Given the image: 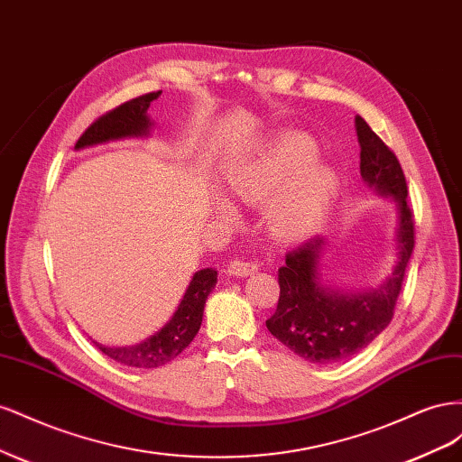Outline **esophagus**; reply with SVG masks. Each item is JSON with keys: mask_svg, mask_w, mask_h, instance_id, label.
<instances>
[{"mask_svg": "<svg viewBox=\"0 0 462 462\" xmlns=\"http://www.w3.org/2000/svg\"><path fill=\"white\" fill-rule=\"evenodd\" d=\"M258 262L253 260H241V258H235L229 262V273L236 275V277H246V275H253L258 272Z\"/></svg>", "mask_w": 462, "mask_h": 462, "instance_id": "34e87169", "label": "esophagus"}]
</instances>
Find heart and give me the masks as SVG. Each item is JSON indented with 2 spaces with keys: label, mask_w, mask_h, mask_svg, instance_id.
<instances>
[{
  "label": "heart",
  "mask_w": 462,
  "mask_h": 462,
  "mask_svg": "<svg viewBox=\"0 0 462 462\" xmlns=\"http://www.w3.org/2000/svg\"><path fill=\"white\" fill-rule=\"evenodd\" d=\"M318 148L309 136L287 133L254 156L236 162L226 175L227 192L243 204H268V229L282 243L309 236L326 217L337 179L312 163Z\"/></svg>",
  "instance_id": "1"
}]
</instances>
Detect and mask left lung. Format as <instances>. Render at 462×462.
I'll use <instances>...</instances> for the list:
<instances>
[{
    "instance_id": "1",
    "label": "left lung",
    "mask_w": 462,
    "mask_h": 462,
    "mask_svg": "<svg viewBox=\"0 0 462 462\" xmlns=\"http://www.w3.org/2000/svg\"><path fill=\"white\" fill-rule=\"evenodd\" d=\"M355 127L362 179L380 197L395 200L397 263L380 287L351 292L331 285L321 275L324 236H314L285 256L277 272V310L265 319V326L292 353L316 365L351 358L389 326L414 248V219L407 204L409 190L401 163L360 116L355 119Z\"/></svg>"
}]
</instances>
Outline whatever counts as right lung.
Here are the masks:
<instances>
[{
	"instance_id": "add662e5",
	"label": "right lung",
	"mask_w": 462,
	"mask_h": 462,
	"mask_svg": "<svg viewBox=\"0 0 462 462\" xmlns=\"http://www.w3.org/2000/svg\"><path fill=\"white\" fill-rule=\"evenodd\" d=\"M160 94L162 92H150L144 96H138L134 100L125 102L119 107L107 111L106 116L94 121L90 127L82 133V136L75 144V150L104 144L109 141H121V138L148 136L153 125L148 117V107ZM216 283L217 272L214 268H206L194 273L171 319L167 321L160 331L150 335L148 339L129 346H106L96 341L94 345L100 348L106 356L114 358L116 362L125 366L150 370L167 365V362H171L183 353L194 339V335L199 333L206 299L216 287Z\"/></svg>"
}]
</instances>
